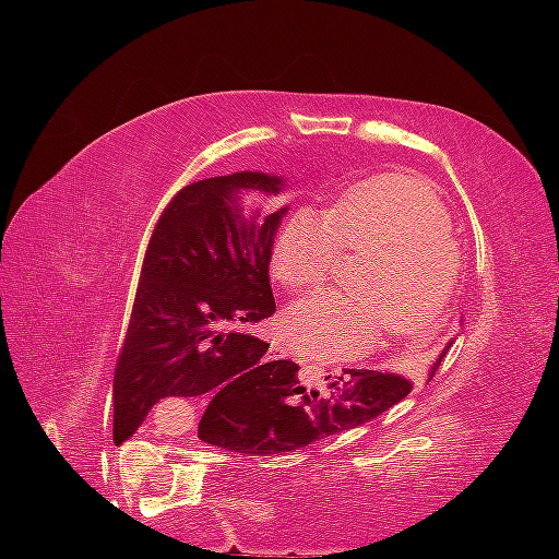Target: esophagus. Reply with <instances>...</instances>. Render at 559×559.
I'll list each match as a JSON object with an SVG mask.
<instances>
[{"mask_svg":"<svg viewBox=\"0 0 559 559\" xmlns=\"http://www.w3.org/2000/svg\"><path fill=\"white\" fill-rule=\"evenodd\" d=\"M271 357H273V360H278V357H288V352L284 349V346L273 344V346H271Z\"/></svg>","mask_w":559,"mask_h":559,"instance_id":"1","label":"esophagus"}]
</instances>
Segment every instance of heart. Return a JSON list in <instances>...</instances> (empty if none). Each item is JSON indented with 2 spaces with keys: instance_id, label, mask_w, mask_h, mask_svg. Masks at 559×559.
Here are the masks:
<instances>
[{
  "instance_id": "obj_1",
  "label": "heart",
  "mask_w": 559,
  "mask_h": 559,
  "mask_svg": "<svg viewBox=\"0 0 559 559\" xmlns=\"http://www.w3.org/2000/svg\"><path fill=\"white\" fill-rule=\"evenodd\" d=\"M346 254L368 265L352 294H316L286 310L281 336L310 360H349L373 349L381 325L396 338L441 329L460 275L454 226L426 183L376 176L352 186L331 213L301 207L288 217L273 254L281 284L301 292L336 273Z\"/></svg>"
}]
</instances>
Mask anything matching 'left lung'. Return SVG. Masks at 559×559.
<instances>
[{
  "mask_svg": "<svg viewBox=\"0 0 559 559\" xmlns=\"http://www.w3.org/2000/svg\"><path fill=\"white\" fill-rule=\"evenodd\" d=\"M441 357L431 368V378ZM299 368H288L275 394L262 402L226 400L223 409L204 413L199 439L241 454H281L312 444L323 436L342 433L378 418L413 391V381L400 373L378 370H344L331 383V396L318 400L297 381ZM331 378V376H329Z\"/></svg>",
  "mask_w": 559,
  "mask_h": 559,
  "instance_id": "1",
  "label": "left lung"
}]
</instances>
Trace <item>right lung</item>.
<instances>
[{
	"label": "right lung",
	"instance_id": "1",
	"mask_svg": "<svg viewBox=\"0 0 559 559\" xmlns=\"http://www.w3.org/2000/svg\"><path fill=\"white\" fill-rule=\"evenodd\" d=\"M278 176L230 173L189 183L170 199L146 247L115 368V433H136L168 396L213 394L262 402L275 394L288 360L265 362L267 344L239 325L275 312L267 278L273 236L288 207L243 215L241 191L278 194Z\"/></svg>",
	"mask_w": 559,
	"mask_h": 559
}]
</instances>
